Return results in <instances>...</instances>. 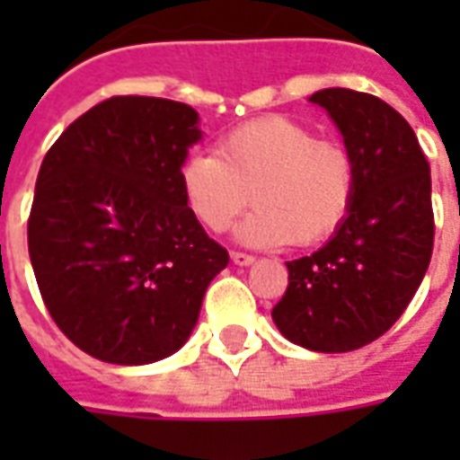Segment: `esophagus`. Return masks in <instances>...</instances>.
Instances as JSON below:
<instances>
[{
  "label": "esophagus",
  "instance_id": "34e87169",
  "mask_svg": "<svg viewBox=\"0 0 460 460\" xmlns=\"http://www.w3.org/2000/svg\"><path fill=\"white\" fill-rule=\"evenodd\" d=\"M231 261H234L236 266H251L256 259L249 256V253H241V251H231Z\"/></svg>",
  "mask_w": 460,
  "mask_h": 460
}]
</instances>
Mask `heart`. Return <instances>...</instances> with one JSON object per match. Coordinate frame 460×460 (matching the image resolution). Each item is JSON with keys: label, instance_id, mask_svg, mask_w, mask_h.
Here are the masks:
<instances>
[{"label": "heart", "instance_id": "1", "mask_svg": "<svg viewBox=\"0 0 460 460\" xmlns=\"http://www.w3.org/2000/svg\"><path fill=\"white\" fill-rule=\"evenodd\" d=\"M181 194L209 231L259 204L239 226L253 246H313L340 229L357 190V164L342 142L318 140L303 122L266 115L221 135L214 155H190Z\"/></svg>", "mask_w": 460, "mask_h": 460}]
</instances>
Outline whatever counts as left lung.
I'll return each mask as SVG.
<instances>
[{
	"mask_svg": "<svg viewBox=\"0 0 460 460\" xmlns=\"http://www.w3.org/2000/svg\"><path fill=\"white\" fill-rule=\"evenodd\" d=\"M342 132L357 164L349 214L310 256L288 261L273 323L313 352H349L402 318L434 251L431 170L411 125L376 95L325 88L310 95Z\"/></svg>",
	"mask_w": 460,
	"mask_h": 460,
	"instance_id": "1",
	"label": "left lung"
}]
</instances>
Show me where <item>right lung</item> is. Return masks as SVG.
Returning <instances> with one entry per match:
<instances>
[{"label": "right lung", "mask_w": 460, "mask_h": 460, "mask_svg": "<svg viewBox=\"0 0 460 460\" xmlns=\"http://www.w3.org/2000/svg\"><path fill=\"white\" fill-rule=\"evenodd\" d=\"M201 140L191 105L115 95L46 152L29 214V256L66 338L111 365L177 352L229 253L181 194L180 167Z\"/></svg>", "instance_id": "right-lung-1"}]
</instances>
